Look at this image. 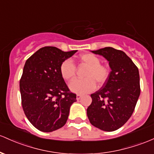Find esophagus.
I'll use <instances>...</instances> for the list:
<instances>
[{"label": "esophagus", "instance_id": "34e87169", "mask_svg": "<svg viewBox=\"0 0 154 154\" xmlns=\"http://www.w3.org/2000/svg\"><path fill=\"white\" fill-rule=\"evenodd\" d=\"M81 97H82V95H81V94H77V100L80 99Z\"/></svg>", "mask_w": 154, "mask_h": 154}]
</instances>
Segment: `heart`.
Instances as JSON below:
<instances>
[{
    "label": "heart",
    "mask_w": 154,
    "mask_h": 154,
    "mask_svg": "<svg viewBox=\"0 0 154 154\" xmlns=\"http://www.w3.org/2000/svg\"><path fill=\"white\" fill-rule=\"evenodd\" d=\"M81 66L87 68L84 74V80H75L69 87L73 92L85 94L93 91L96 86L102 85L107 80L109 69L101 63L100 58L92 53H85L77 58ZM60 73L64 80L72 82L75 78L76 66L72 60H66L60 66Z\"/></svg>",
    "instance_id": "heart-1"
}]
</instances>
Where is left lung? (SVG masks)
Here are the masks:
<instances>
[{
    "instance_id": "obj_1",
    "label": "left lung",
    "mask_w": 154,
    "mask_h": 154,
    "mask_svg": "<svg viewBox=\"0 0 154 154\" xmlns=\"http://www.w3.org/2000/svg\"><path fill=\"white\" fill-rule=\"evenodd\" d=\"M92 52L107 59L111 72L102 87L91 95L88 118L98 129L116 131L126 124L134 110L140 94L139 71L121 50L108 47Z\"/></svg>"
}]
</instances>
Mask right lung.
<instances>
[{
	"instance_id": "right-lung-1",
	"label": "right lung",
	"mask_w": 154,
	"mask_h": 154,
	"mask_svg": "<svg viewBox=\"0 0 154 154\" xmlns=\"http://www.w3.org/2000/svg\"><path fill=\"white\" fill-rule=\"evenodd\" d=\"M77 50L63 52L44 47L25 62L20 80L22 106L30 124L51 132L66 123L72 104L77 101L60 73V66Z\"/></svg>"
}]
</instances>
